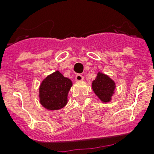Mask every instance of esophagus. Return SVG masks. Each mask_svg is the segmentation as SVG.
<instances>
[{
	"label": "esophagus",
	"mask_w": 154,
	"mask_h": 154,
	"mask_svg": "<svg viewBox=\"0 0 154 154\" xmlns=\"http://www.w3.org/2000/svg\"><path fill=\"white\" fill-rule=\"evenodd\" d=\"M75 80H76L77 82H83V81H84V77H83V76H82V75L77 74V76L75 77Z\"/></svg>",
	"instance_id": "1"
}]
</instances>
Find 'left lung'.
Wrapping results in <instances>:
<instances>
[{
    "instance_id": "8db88e82",
    "label": "left lung",
    "mask_w": 154,
    "mask_h": 154,
    "mask_svg": "<svg viewBox=\"0 0 154 154\" xmlns=\"http://www.w3.org/2000/svg\"><path fill=\"white\" fill-rule=\"evenodd\" d=\"M116 83L109 75L99 71L95 80L92 82V89L97 98L102 103H109L112 101L115 94Z\"/></svg>"
}]
</instances>
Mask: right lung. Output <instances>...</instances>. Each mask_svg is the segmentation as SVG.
Here are the masks:
<instances>
[{
    "instance_id": "add662e5",
    "label": "right lung",
    "mask_w": 154,
    "mask_h": 154,
    "mask_svg": "<svg viewBox=\"0 0 154 154\" xmlns=\"http://www.w3.org/2000/svg\"><path fill=\"white\" fill-rule=\"evenodd\" d=\"M72 86V81L58 70L42 80L39 86V102L48 110H59L67 105L68 94Z\"/></svg>"
}]
</instances>
